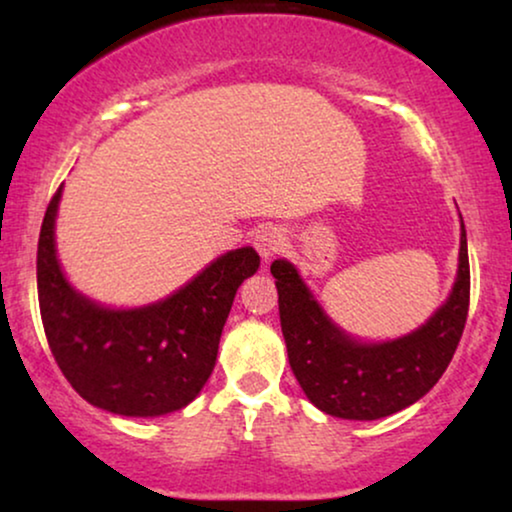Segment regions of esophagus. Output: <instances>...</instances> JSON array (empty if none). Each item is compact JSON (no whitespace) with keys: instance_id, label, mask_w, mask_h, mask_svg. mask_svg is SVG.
<instances>
[{"instance_id":"1","label":"esophagus","mask_w":512,"mask_h":512,"mask_svg":"<svg viewBox=\"0 0 512 512\" xmlns=\"http://www.w3.org/2000/svg\"><path fill=\"white\" fill-rule=\"evenodd\" d=\"M284 242H286L284 230L277 226H263L261 230H256L254 235V247L265 261H270L272 256L279 254V251L284 249Z\"/></svg>"}]
</instances>
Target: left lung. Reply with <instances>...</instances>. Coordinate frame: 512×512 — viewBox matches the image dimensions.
<instances>
[{"label":"left lung","instance_id":"1","mask_svg":"<svg viewBox=\"0 0 512 512\" xmlns=\"http://www.w3.org/2000/svg\"><path fill=\"white\" fill-rule=\"evenodd\" d=\"M270 272L291 370L305 396L326 415L370 422L417 403L443 377L464 333L471 296L464 221L450 296L401 338H354L328 317L291 261L277 258Z\"/></svg>","mask_w":512,"mask_h":512}]
</instances>
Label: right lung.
Listing matches in <instances>:
<instances>
[{"mask_svg":"<svg viewBox=\"0 0 512 512\" xmlns=\"http://www.w3.org/2000/svg\"><path fill=\"white\" fill-rule=\"evenodd\" d=\"M60 198L62 186L41 223L37 286L62 375L90 405L114 415L160 417L186 408L212 375L235 293L261 256L254 247L226 251L156 303L102 305L76 289L58 261Z\"/></svg>","mask_w":512,"mask_h":512,"instance_id":"obj_1","label":"right lung"}]
</instances>
